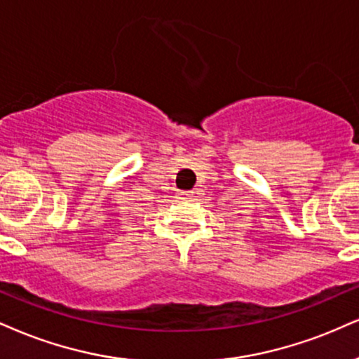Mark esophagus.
<instances>
[{
	"label": "esophagus",
	"mask_w": 359,
	"mask_h": 359,
	"mask_svg": "<svg viewBox=\"0 0 359 359\" xmlns=\"http://www.w3.org/2000/svg\"><path fill=\"white\" fill-rule=\"evenodd\" d=\"M193 191H178V196L181 198V200H189L191 198Z\"/></svg>",
	"instance_id": "34e87169"
}]
</instances>
